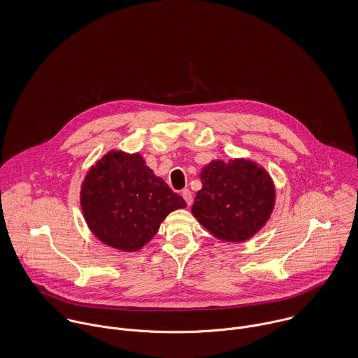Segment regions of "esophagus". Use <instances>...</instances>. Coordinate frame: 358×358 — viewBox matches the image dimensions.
<instances>
[{
    "instance_id": "34e87169",
    "label": "esophagus",
    "mask_w": 358,
    "mask_h": 358,
    "mask_svg": "<svg viewBox=\"0 0 358 358\" xmlns=\"http://www.w3.org/2000/svg\"><path fill=\"white\" fill-rule=\"evenodd\" d=\"M182 197L185 199L186 204L192 205V203H193V194H192V192H190L189 189H185V190H182Z\"/></svg>"
}]
</instances>
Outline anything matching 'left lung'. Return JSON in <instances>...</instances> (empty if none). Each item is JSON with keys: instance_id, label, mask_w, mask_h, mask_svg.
Returning <instances> with one entry per match:
<instances>
[{"instance_id": "8db88e82", "label": "left lung", "mask_w": 358, "mask_h": 358, "mask_svg": "<svg viewBox=\"0 0 358 358\" xmlns=\"http://www.w3.org/2000/svg\"><path fill=\"white\" fill-rule=\"evenodd\" d=\"M203 183L193 216L217 240L244 243L267 223L275 205L268 172L248 158L213 159L200 172Z\"/></svg>"}]
</instances>
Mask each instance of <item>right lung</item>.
Returning <instances> with one entry per match:
<instances>
[{"mask_svg": "<svg viewBox=\"0 0 358 358\" xmlns=\"http://www.w3.org/2000/svg\"><path fill=\"white\" fill-rule=\"evenodd\" d=\"M80 204L92 234L122 252L142 250L185 200L146 165L143 155L111 150L87 172Z\"/></svg>", "mask_w": 358, "mask_h": 358, "instance_id": "1", "label": "right lung"}]
</instances>
